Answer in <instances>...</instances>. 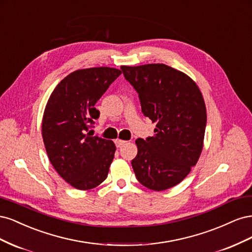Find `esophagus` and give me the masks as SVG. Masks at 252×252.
I'll return each instance as SVG.
<instances>
[{"label":"esophagus","instance_id":"34e87169","mask_svg":"<svg viewBox=\"0 0 252 252\" xmlns=\"http://www.w3.org/2000/svg\"><path fill=\"white\" fill-rule=\"evenodd\" d=\"M127 143V141H124V140H116V145L117 147H122L124 146V145Z\"/></svg>","mask_w":252,"mask_h":252}]
</instances>
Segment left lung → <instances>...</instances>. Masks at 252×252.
Returning a JSON list of instances; mask_svg holds the SVG:
<instances>
[{"label": "left lung", "instance_id": "left-lung-1", "mask_svg": "<svg viewBox=\"0 0 252 252\" xmlns=\"http://www.w3.org/2000/svg\"><path fill=\"white\" fill-rule=\"evenodd\" d=\"M121 69L139 94L143 114L157 124L154 136L135 141V177L155 191L169 189L187 177L201 156L207 121L203 95L192 79L165 64Z\"/></svg>", "mask_w": 252, "mask_h": 252}]
</instances>
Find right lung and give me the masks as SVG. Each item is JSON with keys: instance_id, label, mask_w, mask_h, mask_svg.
<instances>
[{"instance_id": "right-lung-1", "label": "right lung", "mask_w": 252, "mask_h": 252, "mask_svg": "<svg viewBox=\"0 0 252 252\" xmlns=\"http://www.w3.org/2000/svg\"><path fill=\"white\" fill-rule=\"evenodd\" d=\"M121 73L110 67L75 70L58 84L45 107L42 135L49 161L77 189H93L108 175L116 145L88 131L100 117L95 103Z\"/></svg>"}]
</instances>
